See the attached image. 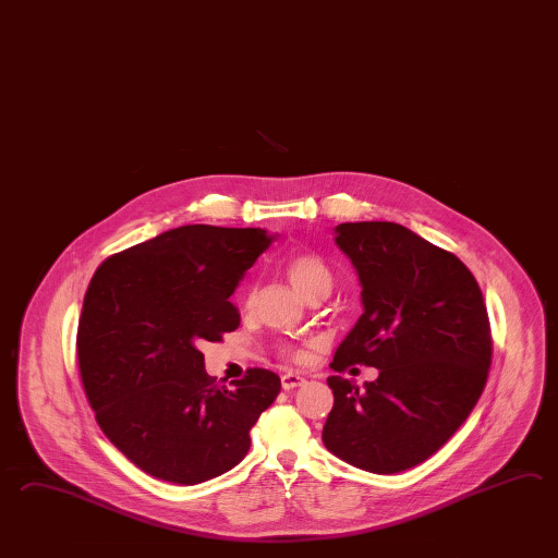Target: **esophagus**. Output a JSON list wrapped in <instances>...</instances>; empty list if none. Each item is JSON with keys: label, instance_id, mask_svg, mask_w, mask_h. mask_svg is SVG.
<instances>
[{"label": "esophagus", "instance_id": "esophagus-1", "mask_svg": "<svg viewBox=\"0 0 558 558\" xmlns=\"http://www.w3.org/2000/svg\"><path fill=\"white\" fill-rule=\"evenodd\" d=\"M304 381H306L304 377L300 376V374H292V372H288V374L282 376V387H284L286 391L302 386Z\"/></svg>", "mask_w": 558, "mask_h": 558}]
</instances>
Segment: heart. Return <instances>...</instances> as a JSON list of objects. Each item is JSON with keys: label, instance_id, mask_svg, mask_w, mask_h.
<instances>
[{"label": "heart", "instance_id": "heart-1", "mask_svg": "<svg viewBox=\"0 0 558 558\" xmlns=\"http://www.w3.org/2000/svg\"><path fill=\"white\" fill-rule=\"evenodd\" d=\"M284 272L292 280V284L310 300V298L328 296L333 288V270L330 264L326 262L324 256H319L318 252L302 251L290 254L284 260ZM254 302V286L248 288L246 296H244V306H252ZM284 355L294 362H304L306 352L300 348L284 345L282 348Z\"/></svg>", "mask_w": 558, "mask_h": 558}]
</instances>
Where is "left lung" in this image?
Masks as SVG:
<instances>
[{"label":"left lung","mask_w":558,"mask_h":558,"mask_svg":"<svg viewBox=\"0 0 558 558\" xmlns=\"http://www.w3.org/2000/svg\"><path fill=\"white\" fill-rule=\"evenodd\" d=\"M336 244L352 260L364 314L330 367L379 369L365 389L328 377L333 408L322 439L333 456L391 475L439 451L475 408L489 376V314L475 276L396 222H343Z\"/></svg>","instance_id":"left-lung-1"}]
</instances>
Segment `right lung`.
I'll return each instance as SVG.
<instances>
[{"mask_svg": "<svg viewBox=\"0 0 558 558\" xmlns=\"http://www.w3.org/2000/svg\"><path fill=\"white\" fill-rule=\"evenodd\" d=\"M272 242L262 228L189 225L109 256L81 310L77 360L95 420L153 477L196 485L239 465L280 377L251 367L218 386L205 341L240 326L230 302Z\"/></svg>", "mask_w": 558, "mask_h": 558, "instance_id": "1", "label": "right lung"}]
</instances>
